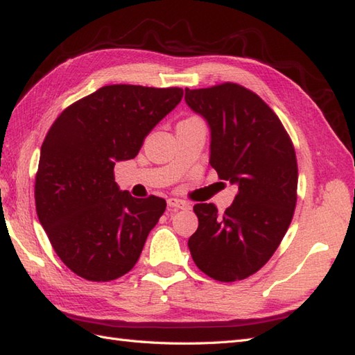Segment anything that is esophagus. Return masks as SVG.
Masks as SVG:
<instances>
[{"label":"esophagus","instance_id":"esophagus-1","mask_svg":"<svg viewBox=\"0 0 355 355\" xmlns=\"http://www.w3.org/2000/svg\"><path fill=\"white\" fill-rule=\"evenodd\" d=\"M168 205L171 209H175V210H178V209H189L191 207V205H189V202H186V201H183V200H177V198H169L168 200Z\"/></svg>","mask_w":355,"mask_h":355}]
</instances>
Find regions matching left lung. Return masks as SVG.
Segmentation results:
<instances>
[{"mask_svg":"<svg viewBox=\"0 0 355 355\" xmlns=\"http://www.w3.org/2000/svg\"><path fill=\"white\" fill-rule=\"evenodd\" d=\"M184 100L210 127V164L239 187L219 215L215 204H195L198 230L189 239L195 265L222 283L255 274L289 228L298 187L292 140L274 110L241 85L186 89Z\"/></svg>","mask_w":355,"mask_h":355,"instance_id":"left-lung-1","label":"left lung"}]
</instances>
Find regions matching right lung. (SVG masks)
I'll return each mask as SVG.
<instances>
[{
    "label": "right lung",
    "instance_id": "right-lung-1",
    "mask_svg": "<svg viewBox=\"0 0 355 355\" xmlns=\"http://www.w3.org/2000/svg\"><path fill=\"white\" fill-rule=\"evenodd\" d=\"M181 98L180 87L104 86L66 107L49 128L40 148L36 211L73 274L112 282L136 265L166 201L119 191L113 168L136 157Z\"/></svg>",
    "mask_w": 355,
    "mask_h": 355
}]
</instances>
